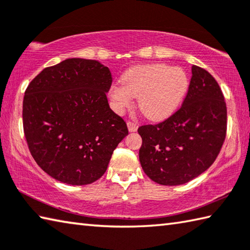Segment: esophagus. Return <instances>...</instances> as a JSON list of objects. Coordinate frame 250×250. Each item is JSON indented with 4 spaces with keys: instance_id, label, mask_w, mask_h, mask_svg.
Wrapping results in <instances>:
<instances>
[{
    "instance_id": "34e87169",
    "label": "esophagus",
    "mask_w": 250,
    "mask_h": 250,
    "mask_svg": "<svg viewBox=\"0 0 250 250\" xmlns=\"http://www.w3.org/2000/svg\"><path fill=\"white\" fill-rule=\"evenodd\" d=\"M126 125H128V129L130 132H134V131L138 130V125L135 124L134 121H128L126 122Z\"/></svg>"
}]
</instances>
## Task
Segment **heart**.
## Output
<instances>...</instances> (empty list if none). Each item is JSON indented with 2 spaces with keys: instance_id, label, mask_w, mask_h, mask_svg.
<instances>
[{
  "instance_id": "b5f03b06",
  "label": "heart",
  "mask_w": 250,
  "mask_h": 250,
  "mask_svg": "<svg viewBox=\"0 0 250 250\" xmlns=\"http://www.w3.org/2000/svg\"><path fill=\"white\" fill-rule=\"evenodd\" d=\"M121 81L122 84H113L109 89L113 109L122 112L138 97L141 112L154 121L164 120L176 111L189 85L183 69L164 63L131 67Z\"/></svg>"
}]
</instances>
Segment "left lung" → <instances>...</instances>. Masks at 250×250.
Listing matches in <instances>:
<instances>
[{
    "label": "left lung",
    "instance_id": "left-lung-1",
    "mask_svg": "<svg viewBox=\"0 0 250 250\" xmlns=\"http://www.w3.org/2000/svg\"><path fill=\"white\" fill-rule=\"evenodd\" d=\"M183 105L164 121L139 126L141 166L153 181L164 186L188 183L210 167L222 148L228 110L215 79L192 65Z\"/></svg>",
    "mask_w": 250,
    "mask_h": 250
}]
</instances>
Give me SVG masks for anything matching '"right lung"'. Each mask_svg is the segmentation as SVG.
Returning a JSON list of instances; mask_svg holds the SVG:
<instances>
[{"instance_id": "right-lung-1", "label": "right lung", "mask_w": 250, "mask_h": 250, "mask_svg": "<svg viewBox=\"0 0 250 250\" xmlns=\"http://www.w3.org/2000/svg\"><path fill=\"white\" fill-rule=\"evenodd\" d=\"M111 83L107 66L73 58L43 69L27 86L25 138L31 156L52 178L82 186L105 174L112 152L129 133L108 104Z\"/></svg>"}]
</instances>
